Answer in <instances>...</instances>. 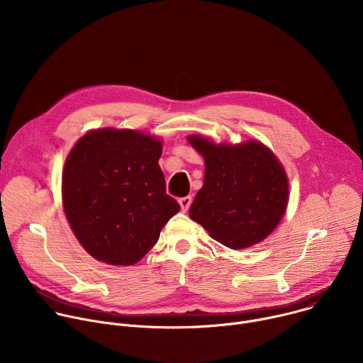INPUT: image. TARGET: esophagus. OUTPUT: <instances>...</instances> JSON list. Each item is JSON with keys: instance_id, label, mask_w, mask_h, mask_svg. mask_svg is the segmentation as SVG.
I'll return each mask as SVG.
<instances>
[{"instance_id": "obj_1", "label": "esophagus", "mask_w": 363, "mask_h": 363, "mask_svg": "<svg viewBox=\"0 0 363 363\" xmlns=\"http://www.w3.org/2000/svg\"><path fill=\"white\" fill-rule=\"evenodd\" d=\"M178 202H179V205H181V210H182V211H188L189 206H191V202H192V196L179 198Z\"/></svg>"}]
</instances>
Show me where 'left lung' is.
I'll list each match as a JSON object with an SVG mask.
<instances>
[{
	"instance_id": "1",
	"label": "left lung",
	"mask_w": 363,
	"mask_h": 363,
	"mask_svg": "<svg viewBox=\"0 0 363 363\" xmlns=\"http://www.w3.org/2000/svg\"><path fill=\"white\" fill-rule=\"evenodd\" d=\"M188 139L205 160L203 185L189 217L234 250L263 241L289 201L287 177L273 152L255 140L214 145L196 135Z\"/></svg>"
}]
</instances>
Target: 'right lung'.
I'll use <instances>...</instances> for the list:
<instances>
[{
  "label": "right lung",
  "instance_id": "obj_1",
  "mask_svg": "<svg viewBox=\"0 0 363 363\" xmlns=\"http://www.w3.org/2000/svg\"><path fill=\"white\" fill-rule=\"evenodd\" d=\"M162 146L129 129H100L72 149L63 171L70 227L96 260L130 266L155 245L179 211L158 165Z\"/></svg>",
  "mask_w": 363,
  "mask_h": 363
}]
</instances>
